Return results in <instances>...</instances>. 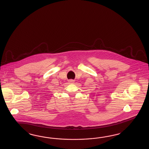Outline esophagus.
<instances>
[{
  "label": "esophagus",
  "mask_w": 149,
  "mask_h": 149,
  "mask_svg": "<svg viewBox=\"0 0 149 149\" xmlns=\"http://www.w3.org/2000/svg\"><path fill=\"white\" fill-rule=\"evenodd\" d=\"M68 82H69V84H73V83L74 82V80H72V79H70V80H68Z\"/></svg>",
  "instance_id": "obj_1"
}]
</instances>
